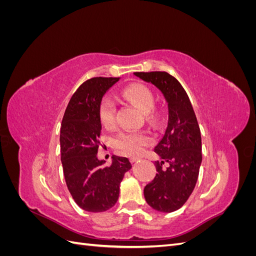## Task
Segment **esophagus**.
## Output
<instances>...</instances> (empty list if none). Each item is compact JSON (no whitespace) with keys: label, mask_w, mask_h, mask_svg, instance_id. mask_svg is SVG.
Returning a JSON list of instances; mask_svg holds the SVG:
<instances>
[{"label":"esophagus","mask_w":256,"mask_h":256,"mask_svg":"<svg viewBox=\"0 0 256 256\" xmlns=\"http://www.w3.org/2000/svg\"><path fill=\"white\" fill-rule=\"evenodd\" d=\"M138 160H140V158H138V157H131V158H130V162H131V164H136V162L138 161Z\"/></svg>","instance_id":"34e87169"}]
</instances>
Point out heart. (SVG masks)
<instances>
[{"instance_id":"obj_1","label":"heart","mask_w":256,"mask_h":256,"mask_svg":"<svg viewBox=\"0 0 256 256\" xmlns=\"http://www.w3.org/2000/svg\"><path fill=\"white\" fill-rule=\"evenodd\" d=\"M122 96L128 102L134 104L138 110L147 114V118H152L150 112L154 108V95L150 88L140 83L131 84L122 90ZM115 112L116 106L114 100L111 97H104L100 104L99 115L102 122L106 127L110 128L115 124ZM150 142V138L146 134L130 132V131L120 132L113 140V144L116 148H118L124 154H131V156L141 154L144 147Z\"/></svg>"}]
</instances>
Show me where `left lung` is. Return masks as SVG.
I'll use <instances>...</instances> for the list:
<instances>
[{
  "instance_id": "left-lung-1",
  "label": "left lung",
  "mask_w": 256,
  "mask_h": 256,
  "mask_svg": "<svg viewBox=\"0 0 256 256\" xmlns=\"http://www.w3.org/2000/svg\"><path fill=\"white\" fill-rule=\"evenodd\" d=\"M141 80L154 85L168 102V122L154 152L157 174L144 188L147 204L160 212H172L182 207L194 190L202 164V138L187 92L168 72H134ZM168 162L169 166H162Z\"/></svg>"
}]
</instances>
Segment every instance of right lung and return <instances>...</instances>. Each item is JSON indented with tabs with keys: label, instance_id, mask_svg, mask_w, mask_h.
Masks as SVG:
<instances>
[{
	"label": "right lung",
	"instance_id": "obj_1",
	"mask_svg": "<svg viewBox=\"0 0 256 256\" xmlns=\"http://www.w3.org/2000/svg\"><path fill=\"white\" fill-rule=\"evenodd\" d=\"M120 78H92L76 90L60 127V160L67 187L74 202L90 212L112 208L120 196L128 158L113 156L112 164L97 157L102 134L99 109L104 95Z\"/></svg>",
	"mask_w": 256,
	"mask_h": 256
}]
</instances>
